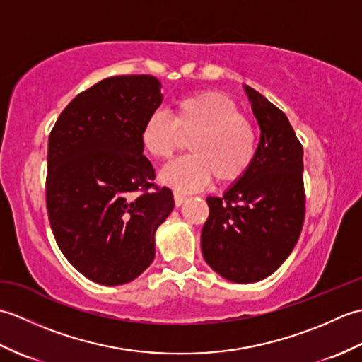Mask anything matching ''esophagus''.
I'll return each mask as SVG.
<instances>
[{
    "label": "esophagus",
    "instance_id": "esophagus-1",
    "mask_svg": "<svg viewBox=\"0 0 362 362\" xmlns=\"http://www.w3.org/2000/svg\"><path fill=\"white\" fill-rule=\"evenodd\" d=\"M187 201V196L180 193V191H174V202L177 206H180L183 202Z\"/></svg>",
    "mask_w": 362,
    "mask_h": 362
}]
</instances>
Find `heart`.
Here are the masks:
<instances>
[{
	"label": "heart",
	"instance_id": "obj_1",
	"mask_svg": "<svg viewBox=\"0 0 362 362\" xmlns=\"http://www.w3.org/2000/svg\"><path fill=\"white\" fill-rule=\"evenodd\" d=\"M188 136L191 151L161 171V180L182 191L218 183H233L249 171L258 152V129L240 112L232 98L221 91H201L179 99L173 117L153 112L144 119L140 140L151 157L163 160Z\"/></svg>",
	"mask_w": 362,
	"mask_h": 362
}]
</instances>
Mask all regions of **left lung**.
<instances>
[{"mask_svg": "<svg viewBox=\"0 0 362 362\" xmlns=\"http://www.w3.org/2000/svg\"><path fill=\"white\" fill-rule=\"evenodd\" d=\"M261 129L249 171L221 197H206L202 255L221 276L255 283L294 249L305 221L303 146L279 107L245 87Z\"/></svg>", "mask_w": 362, "mask_h": 362, "instance_id": "obj_1", "label": "left lung"}]
</instances>
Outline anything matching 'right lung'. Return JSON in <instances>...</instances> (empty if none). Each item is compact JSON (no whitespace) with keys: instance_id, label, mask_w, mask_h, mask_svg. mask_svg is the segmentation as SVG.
<instances>
[{"instance_id":"add662e5","label":"right lung","mask_w":362,"mask_h":362,"mask_svg":"<svg viewBox=\"0 0 362 362\" xmlns=\"http://www.w3.org/2000/svg\"><path fill=\"white\" fill-rule=\"evenodd\" d=\"M151 74L113 76L82 91L48 141L46 210L65 258L107 286L135 280L156 257L153 236L174 209L143 156L144 119L161 104Z\"/></svg>"}]
</instances>
